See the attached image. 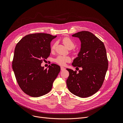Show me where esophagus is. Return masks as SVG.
Here are the masks:
<instances>
[{"instance_id": "34e87169", "label": "esophagus", "mask_w": 123, "mask_h": 123, "mask_svg": "<svg viewBox=\"0 0 123 123\" xmlns=\"http://www.w3.org/2000/svg\"><path fill=\"white\" fill-rule=\"evenodd\" d=\"M65 68H64L63 67H61V71H64V70H65Z\"/></svg>"}]
</instances>
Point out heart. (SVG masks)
<instances>
[{"mask_svg":"<svg viewBox=\"0 0 123 123\" xmlns=\"http://www.w3.org/2000/svg\"><path fill=\"white\" fill-rule=\"evenodd\" d=\"M63 43L65 45V46L68 48H72L73 49L74 47V43L73 40L68 37H65L63 38L62 39ZM57 43L55 42L52 45L51 47V50H54L56 46ZM55 62L57 64L61 65V66H64L68 62L71 61V58L68 56H62V55H59L55 59Z\"/></svg>","mask_w":123,"mask_h":123,"instance_id":"obj_1","label":"heart"}]
</instances>
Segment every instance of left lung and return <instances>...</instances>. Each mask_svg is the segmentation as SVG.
<instances>
[{
  "label": "left lung",
  "mask_w": 123,
  "mask_h": 123,
  "mask_svg": "<svg viewBox=\"0 0 123 123\" xmlns=\"http://www.w3.org/2000/svg\"><path fill=\"white\" fill-rule=\"evenodd\" d=\"M72 36L81 42L80 51L72 65L82 69L77 73L67 68L69 72L67 86L73 94L87 97L97 92L104 82L108 68L106 49L103 42L90 31H79Z\"/></svg>",
  "instance_id": "8db88e82"
}]
</instances>
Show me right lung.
I'll return each mask as SVG.
<instances>
[{
    "label": "right lung",
    "mask_w": 123,
    "mask_h": 123,
    "mask_svg": "<svg viewBox=\"0 0 123 123\" xmlns=\"http://www.w3.org/2000/svg\"><path fill=\"white\" fill-rule=\"evenodd\" d=\"M57 36L45 33L27 35L16 44L12 67L19 86L33 97L43 96L51 90L60 71L58 65L52 64L49 68L41 66L50 53V42Z\"/></svg>",
    "instance_id": "right-lung-1"
}]
</instances>
